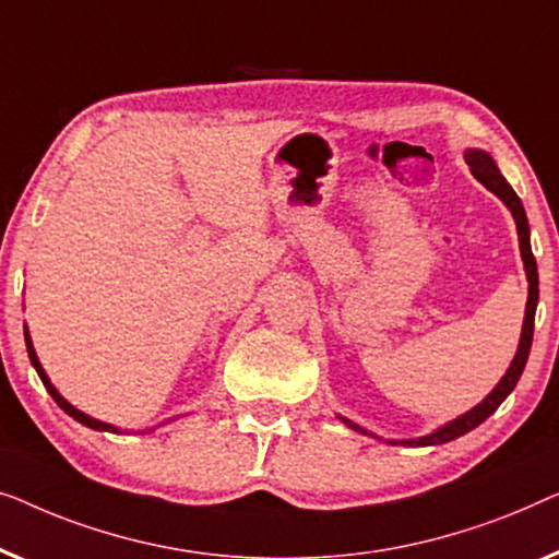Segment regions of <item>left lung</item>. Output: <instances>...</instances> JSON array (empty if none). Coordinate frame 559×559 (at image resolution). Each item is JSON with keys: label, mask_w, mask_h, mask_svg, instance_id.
Masks as SVG:
<instances>
[{"label": "left lung", "mask_w": 559, "mask_h": 559, "mask_svg": "<svg viewBox=\"0 0 559 559\" xmlns=\"http://www.w3.org/2000/svg\"><path fill=\"white\" fill-rule=\"evenodd\" d=\"M466 162L471 171H474V177L481 182L486 190H491L497 198L507 204L509 210H512V215L516 219V233H519V248H522V258H524V269H526V281H530V298H526V311H524V326H522V340H519V349H516V357L512 365H509L507 374L501 377V382L497 388L491 390V395L484 400L481 405H476L474 411H468L466 415H461V418H455L448 423V426L438 428L436 433H430L426 438H418L415 443L418 445H438V443H448V440L459 438L463 433H468V430H474L476 426H481V423L489 418V415L497 411V407L504 403L509 392L516 388L519 377L524 372V365H526V357H530V349H532V334H534V311H537V298H539V278H537V261H534L532 255V246H530V223H526V215H524V207H522V200L516 198V192L509 187V182L504 177L499 175L497 164L486 152H471L466 154ZM344 423L352 430H359V433H367V430H361L357 423H352L347 418H342ZM395 443V440H392ZM407 443H413V440H407ZM397 445V443H395Z\"/></svg>", "instance_id": "left-lung-1"}]
</instances>
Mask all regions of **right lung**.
Masks as SVG:
<instances>
[{"label":"right lung","mask_w":559,"mask_h":559,"mask_svg":"<svg viewBox=\"0 0 559 559\" xmlns=\"http://www.w3.org/2000/svg\"><path fill=\"white\" fill-rule=\"evenodd\" d=\"M25 342H27V355H29V361H33V367L37 369V374H40V380H43V384L47 388V392H50L52 395V400L55 403H58L62 411H66L70 418H75L78 423H83V426H88V428H93V430H114V433H119V430H116L114 426H106V423H100V420H96V418H91V415H85V413H81V411H75L73 405L68 403L66 397L60 395L58 390L52 388V382H50V377L45 374V369H43V365H40V359H37V355H35V347H33V340H29V334H27V329H25Z\"/></svg>","instance_id":"obj_1"}]
</instances>
